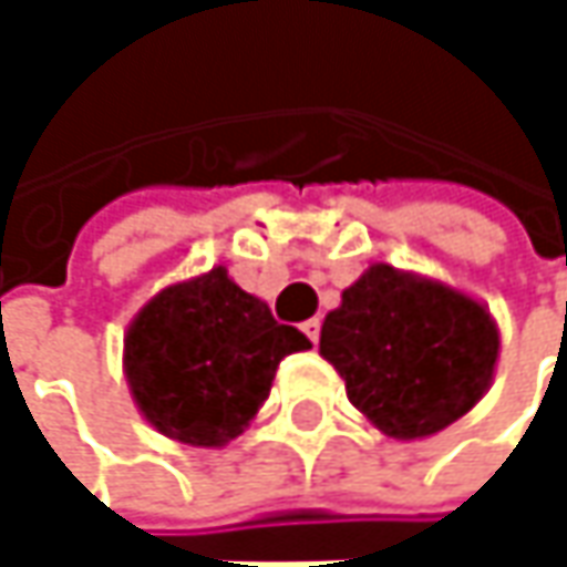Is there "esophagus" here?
I'll return each mask as SVG.
<instances>
[{"label": "esophagus", "mask_w": 567, "mask_h": 567, "mask_svg": "<svg viewBox=\"0 0 567 567\" xmlns=\"http://www.w3.org/2000/svg\"><path fill=\"white\" fill-rule=\"evenodd\" d=\"M301 331L308 334L311 344H318V338H321V321H318V318H308V321L301 324Z\"/></svg>", "instance_id": "esophagus-1"}]
</instances>
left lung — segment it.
<instances>
[{"mask_svg": "<svg viewBox=\"0 0 567 567\" xmlns=\"http://www.w3.org/2000/svg\"><path fill=\"white\" fill-rule=\"evenodd\" d=\"M321 354L348 400L388 436H430L486 394L499 331L483 305L446 288L371 266L321 324Z\"/></svg>", "mask_w": 567, "mask_h": 567, "instance_id": "1", "label": "left lung"}]
</instances>
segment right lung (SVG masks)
I'll return each instance as SVG.
<instances>
[{
  "instance_id": "obj_1",
  "label": "right lung",
  "mask_w": 567,
  "mask_h": 567,
  "mask_svg": "<svg viewBox=\"0 0 567 567\" xmlns=\"http://www.w3.org/2000/svg\"><path fill=\"white\" fill-rule=\"evenodd\" d=\"M311 341L266 301L213 269L164 288L124 338L127 381L144 416L173 440L223 446L259 413L285 354Z\"/></svg>"
}]
</instances>
